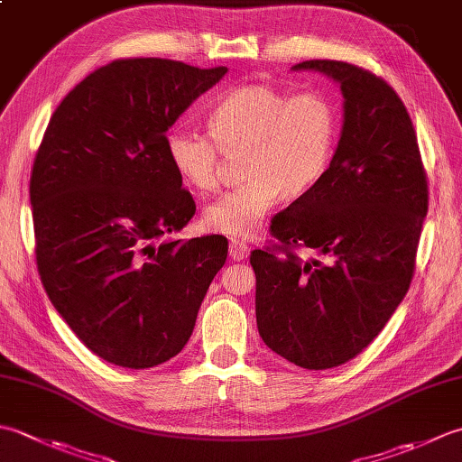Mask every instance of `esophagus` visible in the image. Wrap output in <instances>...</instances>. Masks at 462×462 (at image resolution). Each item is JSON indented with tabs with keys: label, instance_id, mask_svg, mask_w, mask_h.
<instances>
[{
	"label": "esophagus",
	"instance_id": "esophagus-1",
	"mask_svg": "<svg viewBox=\"0 0 462 462\" xmlns=\"http://www.w3.org/2000/svg\"><path fill=\"white\" fill-rule=\"evenodd\" d=\"M228 252H230V258L234 262H240V260H246L250 256V246L240 240H232Z\"/></svg>",
	"mask_w": 462,
	"mask_h": 462
}]
</instances>
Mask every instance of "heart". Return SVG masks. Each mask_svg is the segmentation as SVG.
<instances>
[{
    "label": "heart",
    "instance_id": "heart-1",
    "mask_svg": "<svg viewBox=\"0 0 462 462\" xmlns=\"http://www.w3.org/2000/svg\"><path fill=\"white\" fill-rule=\"evenodd\" d=\"M339 136V111L326 93L290 95L266 83L234 87L208 113V134L176 126L166 134L174 172L196 192H212L224 156L246 154L238 189L206 206V228L246 240L282 194L301 196L328 174Z\"/></svg>",
    "mask_w": 462,
    "mask_h": 462
}]
</instances>
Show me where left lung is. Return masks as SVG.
Listing matches in <instances>:
<instances>
[{"mask_svg": "<svg viewBox=\"0 0 462 462\" xmlns=\"http://www.w3.org/2000/svg\"><path fill=\"white\" fill-rule=\"evenodd\" d=\"M291 69L341 85V139L321 182L272 220L280 244L254 250L250 263L260 337L319 371L359 356L405 298L429 186L413 123L387 81L329 59ZM298 249L320 258L301 261Z\"/></svg>", "mask_w": 462, "mask_h": 462, "instance_id": "8db88e82", "label": "left lung"}]
</instances>
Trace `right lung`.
I'll return each instance as SVG.
<instances>
[{
    "label": "right lung",
    "instance_id": "1",
    "mask_svg": "<svg viewBox=\"0 0 462 462\" xmlns=\"http://www.w3.org/2000/svg\"><path fill=\"white\" fill-rule=\"evenodd\" d=\"M226 67L159 57L95 69L57 106L33 161L37 270L95 356L149 369L180 353L228 256L224 236L162 240L196 212L166 131Z\"/></svg>",
    "mask_w": 462,
    "mask_h": 462
}]
</instances>
